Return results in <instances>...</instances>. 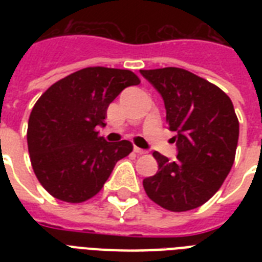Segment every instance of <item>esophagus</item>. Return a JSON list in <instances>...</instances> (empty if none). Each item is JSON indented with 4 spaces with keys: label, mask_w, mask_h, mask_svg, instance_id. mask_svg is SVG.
<instances>
[{
    "label": "esophagus",
    "mask_w": 262,
    "mask_h": 262,
    "mask_svg": "<svg viewBox=\"0 0 262 262\" xmlns=\"http://www.w3.org/2000/svg\"><path fill=\"white\" fill-rule=\"evenodd\" d=\"M133 151H135L137 155H145V154H147V151H145V149H141V148H139V147L133 148Z\"/></svg>",
    "instance_id": "obj_1"
}]
</instances>
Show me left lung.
<instances>
[{
  "label": "left lung",
  "instance_id": "1",
  "mask_svg": "<svg viewBox=\"0 0 262 262\" xmlns=\"http://www.w3.org/2000/svg\"><path fill=\"white\" fill-rule=\"evenodd\" d=\"M140 73L162 95L178 149L174 162L152 154L159 170L143 181L145 193L167 211L201 207L219 190L235 159L239 122L231 99L215 84L181 68Z\"/></svg>",
  "mask_w": 262,
  "mask_h": 262
}]
</instances>
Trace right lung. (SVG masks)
<instances>
[{
  "instance_id": "add662e5",
  "label": "right lung",
  "mask_w": 262,
  "mask_h": 262,
  "mask_svg": "<svg viewBox=\"0 0 262 262\" xmlns=\"http://www.w3.org/2000/svg\"><path fill=\"white\" fill-rule=\"evenodd\" d=\"M140 84L126 69L84 68L54 83L35 103L27 143L34 172L53 197L77 204L102 190L115 163L133 151L130 141L108 143L107 107L122 90Z\"/></svg>"
}]
</instances>
